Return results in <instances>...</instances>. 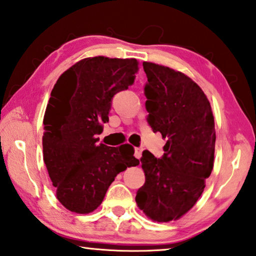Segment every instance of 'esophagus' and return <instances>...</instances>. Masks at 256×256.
Masks as SVG:
<instances>
[{"label": "esophagus", "instance_id": "obj_1", "mask_svg": "<svg viewBox=\"0 0 256 256\" xmlns=\"http://www.w3.org/2000/svg\"><path fill=\"white\" fill-rule=\"evenodd\" d=\"M141 154H142V148H136L134 150V156L136 158H141Z\"/></svg>", "mask_w": 256, "mask_h": 256}]
</instances>
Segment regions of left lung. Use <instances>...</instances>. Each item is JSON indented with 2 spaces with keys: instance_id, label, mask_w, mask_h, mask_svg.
<instances>
[{
  "instance_id": "obj_1",
  "label": "left lung",
  "mask_w": 256,
  "mask_h": 256,
  "mask_svg": "<svg viewBox=\"0 0 256 256\" xmlns=\"http://www.w3.org/2000/svg\"><path fill=\"white\" fill-rule=\"evenodd\" d=\"M148 123L166 144L156 158L144 150L146 182L136 193L139 209L154 222L177 220L193 208L214 168L216 131L210 102L180 71L144 62Z\"/></svg>"
}]
</instances>
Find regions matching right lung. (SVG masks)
Returning <instances> with one entry per match:
<instances>
[{
    "instance_id": "add662e5",
    "label": "right lung",
    "mask_w": 256,
    "mask_h": 256,
    "mask_svg": "<svg viewBox=\"0 0 256 256\" xmlns=\"http://www.w3.org/2000/svg\"><path fill=\"white\" fill-rule=\"evenodd\" d=\"M138 66L136 58L87 57L54 85L44 116V161L68 210L94 212L117 174L139 164L130 144H96L109 122L112 96L132 85Z\"/></svg>"
}]
</instances>
